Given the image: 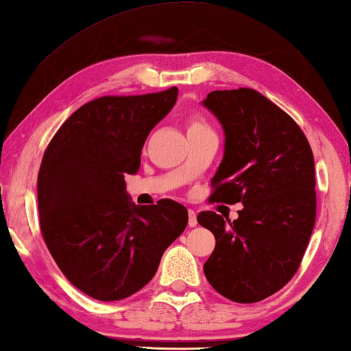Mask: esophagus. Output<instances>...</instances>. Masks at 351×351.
<instances>
[{
    "label": "esophagus",
    "mask_w": 351,
    "mask_h": 351,
    "mask_svg": "<svg viewBox=\"0 0 351 351\" xmlns=\"http://www.w3.org/2000/svg\"><path fill=\"white\" fill-rule=\"evenodd\" d=\"M197 224V213H195V210H189V226L190 228H195Z\"/></svg>",
    "instance_id": "obj_1"
}]
</instances>
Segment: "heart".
<instances>
[{
	"instance_id": "heart-1",
	"label": "heart",
	"mask_w": 351,
	"mask_h": 351,
	"mask_svg": "<svg viewBox=\"0 0 351 351\" xmlns=\"http://www.w3.org/2000/svg\"><path fill=\"white\" fill-rule=\"evenodd\" d=\"M189 133H201V132H212L209 123L206 122L204 117L195 114L189 119Z\"/></svg>"
}]
</instances>
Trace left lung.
I'll return each instance as SVG.
<instances>
[{"instance_id":"1","label":"left lung","mask_w":351,"mask_h":351,"mask_svg":"<svg viewBox=\"0 0 351 351\" xmlns=\"http://www.w3.org/2000/svg\"><path fill=\"white\" fill-rule=\"evenodd\" d=\"M203 104L226 134L209 201L245 204L234 221L198 213L215 237L204 274L226 299L254 304L282 289L304 258L316 223L313 152L294 119L252 88L212 91Z\"/></svg>"}]
</instances>
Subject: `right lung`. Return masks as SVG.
<instances>
[{"label": "right lung", "mask_w": 351, "mask_h": 351, "mask_svg": "<svg viewBox=\"0 0 351 351\" xmlns=\"http://www.w3.org/2000/svg\"><path fill=\"white\" fill-rule=\"evenodd\" d=\"M176 97L171 86L94 99L46 147L37 180L41 235L64 277L93 299L121 300L144 288L186 229L182 204L134 206L125 189V173L138 171L147 136Z\"/></svg>", "instance_id": "right-lung-1"}]
</instances>
